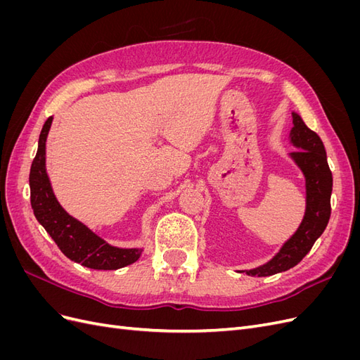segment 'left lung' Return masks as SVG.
<instances>
[{
  "instance_id": "obj_1",
  "label": "left lung",
  "mask_w": 360,
  "mask_h": 360,
  "mask_svg": "<svg viewBox=\"0 0 360 360\" xmlns=\"http://www.w3.org/2000/svg\"><path fill=\"white\" fill-rule=\"evenodd\" d=\"M292 114V127L290 130V144L296 147L288 158L296 163L304 176L307 188V207L303 219L288 240L281 246L275 257L255 269L245 270L249 276H271L285 271L300 263L315 240L323 234L330 217L332 172L328 156L320 136L311 130L297 112Z\"/></svg>"
}]
</instances>
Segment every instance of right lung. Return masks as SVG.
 <instances>
[{
  "mask_svg": "<svg viewBox=\"0 0 360 360\" xmlns=\"http://www.w3.org/2000/svg\"><path fill=\"white\" fill-rule=\"evenodd\" d=\"M52 124L49 117L41 127L39 147L30 169L31 207L36 219L57 243L61 252L75 263L96 270H117L135 263L141 248H117L75 219L58 202L46 172V138Z\"/></svg>",
  "mask_w": 360,
  "mask_h": 360,
  "instance_id": "1",
  "label": "right lung"
}]
</instances>
